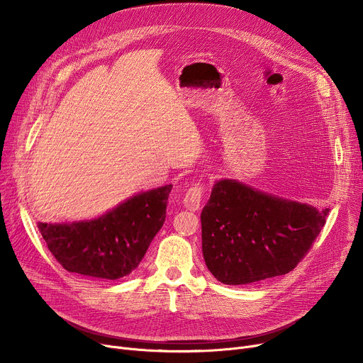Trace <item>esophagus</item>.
<instances>
[{
	"label": "esophagus",
	"instance_id": "esophagus-1",
	"mask_svg": "<svg viewBox=\"0 0 363 363\" xmlns=\"http://www.w3.org/2000/svg\"><path fill=\"white\" fill-rule=\"evenodd\" d=\"M201 197H203V186L200 184H196L186 191L185 199H184V206L185 208L191 212H197L201 204Z\"/></svg>",
	"mask_w": 363,
	"mask_h": 363
}]
</instances>
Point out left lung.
<instances>
[{"instance_id": "8db88e82", "label": "left lung", "mask_w": 363, "mask_h": 363, "mask_svg": "<svg viewBox=\"0 0 363 363\" xmlns=\"http://www.w3.org/2000/svg\"><path fill=\"white\" fill-rule=\"evenodd\" d=\"M328 212L237 179H219L201 212L207 269L226 285L289 274L311 249Z\"/></svg>"}]
</instances>
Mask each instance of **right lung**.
<instances>
[{"label": "right lung", "mask_w": 363, "mask_h": 363, "mask_svg": "<svg viewBox=\"0 0 363 363\" xmlns=\"http://www.w3.org/2000/svg\"><path fill=\"white\" fill-rule=\"evenodd\" d=\"M170 189L169 184L138 193L94 219L38 222V230L66 271L119 279L137 269L163 226Z\"/></svg>", "instance_id": "right-lung-1"}]
</instances>
